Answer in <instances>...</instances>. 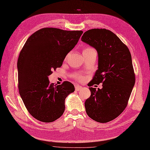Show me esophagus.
Masks as SVG:
<instances>
[{
    "label": "esophagus",
    "instance_id": "esophagus-1",
    "mask_svg": "<svg viewBox=\"0 0 150 150\" xmlns=\"http://www.w3.org/2000/svg\"><path fill=\"white\" fill-rule=\"evenodd\" d=\"M75 90L76 91H80L82 89V86H80L79 85H75Z\"/></svg>",
    "mask_w": 150,
    "mask_h": 150
}]
</instances>
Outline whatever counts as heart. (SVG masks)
Returning <instances> with one entry per match:
<instances>
[{"label":"heart","mask_w":150,"mask_h":150,"mask_svg":"<svg viewBox=\"0 0 150 150\" xmlns=\"http://www.w3.org/2000/svg\"><path fill=\"white\" fill-rule=\"evenodd\" d=\"M93 49H92V48H91V47H87L86 49H84V51H89V50H93ZM74 77H75L76 80H81L83 79L82 76L80 75V74H75V75H74Z\"/></svg>","instance_id":"obj_1"}]
</instances>
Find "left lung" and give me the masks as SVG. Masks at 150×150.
Segmentation results:
<instances>
[{"mask_svg": "<svg viewBox=\"0 0 150 150\" xmlns=\"http://www.w3.org/2000/svg\"><path fill=\"white\" fill-rule=\"evenodd\" d=\"M81 40L96 49L98 54V69L89 87L103 83L101 89L89 88L91 95L85 102L86 113L98 122H108L124 112L135 83L131 54L109 30H87Z\"/></svg>", "mask_w": 150, "mask_h": 150, "instance_id": "obj_1", "label": "left lung"}]
</instances>
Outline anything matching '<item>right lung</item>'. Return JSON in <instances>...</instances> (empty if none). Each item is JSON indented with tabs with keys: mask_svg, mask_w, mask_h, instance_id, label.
Wrapping results in <instances>:
<instances>
[{
	"mask_svg": "<svg viewBox=\"0 0 150 150\" xmlns=\"http://www.w3.org/2000/svg\"><path fill=\"white\" fill-rule=\"evenodd\" d=\"M82 31L44 28L33 33L23 47L18 59V89L33 117L52 122L64 113V101L74 92L71 83H50L48 76L63 64L67 54L77 44Z\"/></svg>",
	"mask_w": 150,
	"mask_h": 150,
	"instance_id": "right-lung-1",
	"label": "right lung"
}]
</instances>
